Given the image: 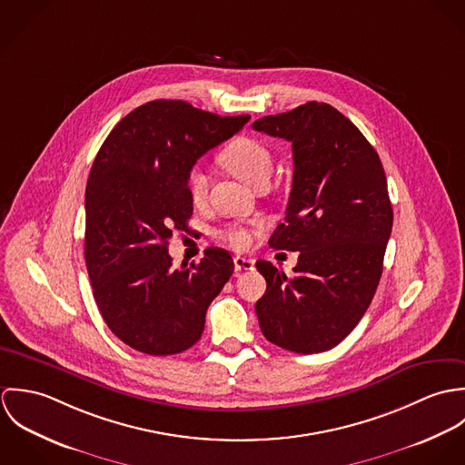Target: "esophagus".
I'll list each match as a JSON object with an SVG mask.
<instances>
[{"label": "esophagus", "instance_id": "obj_1", "mask_svg": "<svg viewBox=\"0 0 465 465\" xmlns=\"http://www.w3.org/2000/svg\"><path fill=\"white\" fill-rule=\"evenodd\" d=\"M234 268H236V272L252 270V268H254V262L249 260V258H243V256H236V258H234Z\"/></svg>", "mask_w": 465, "mask_h": 465}]
</instances>
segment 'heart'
I'll return each mask as SVG.
<instances>
[{"label":"heart","mask_w":465,"mask_h":465,"mask_svg":"<svg viewBox=\"0 0 465 465\" xmlns=\"http://www.w3.org/2000/svg\"><path fill=\"white\" fill-rule=\"evenodd\" d=\"M222 164L243 183L258 188L268 183L272 175V153L265 143L254 137L240 135L232 139L220 153ZM188 190L195 202H202L209 190V177L203 168L193 166L188 173ZM252 229L243 225H229L222 236L236 249H245L252 242Z\"/></svg>","instance_id":"heart-1"}]
</instances>
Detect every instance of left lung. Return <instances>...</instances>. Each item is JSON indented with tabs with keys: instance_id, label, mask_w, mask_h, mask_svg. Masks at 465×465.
Instances as JSON below:
<instances>
[{
	"instance_id": "8db88e82",
	"label": "left lung",
	"mask_w": 465,
	"mask_h": 465,
	"mask_svg": "<svg viewBox=\"0 0 465 465\" xmlns=\"http://www.w3.org/2000/svg\"><path fill=\"white\" fill-rule=\"evenodd\" d=\"M254 131L292 143L293 181L270 247L299 252L295 275L258 262L265 295L256 315L266 340L313 354L338 345L367 312L392 232V203L378 152L330 104L265 116Z\"/></svg>"
}]
</instances>
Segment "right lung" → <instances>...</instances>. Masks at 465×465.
I'll return each mask as SVG.
<instances>
[{"instance_id":"add662e5","label":"right lung","mask_w":465,"mask_h":465,"mask_svg":"<svg viewBox=\"0 0 465 465\" xmlns=\"http://www.w3.org/2000/svg\"><path fill=\"white\" fill-rule=\"evenodd\" d=\"M249 120L153 100L129 113L96 153L85 188V265L105 324L139 352L168 356L195 345L234 272L218 247L173 268L168 242L193 214L190 170Z\"/></svg>"}]
</instances>
